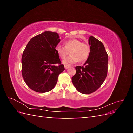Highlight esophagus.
Segmentation results:
<instances>
[{"label": "esophagus", "instance_id": "esophagus-1", "mask_svg": "<svg viewBox=\"0 0 133 133\" xmlns=\"http://www.w3.org/2000/svg\"><path fill=\"white\" fill-rule=\"evenodd\" d=\"M70 66V65H64V67H65V69H67L68 68H69Z\"/></svg>", "mask_w": 133, "mask_h": 133}]
</instances>
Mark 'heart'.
Instances as JSON below:
<instances>
[{
	"label": "heart",
	"mask_w": 133,
	"mask_h": 133,
	"mask_svg": "<svg viewBox=\"0 0 133 133\" xmlns=\"http://www.w3.org/2000/svg\"><path fill=\"white\" fill-rule=\"evenodd\" d=\"M55 50L61 59L65 58L69 51L70 55L63 62L64 64L68 65L78 60L79 62L85 61L89 56L90 48L87 43L74 39L66 41L64 43V46L57 45L55 48Z\"/></svg>",
	"instance_id": "obj_1"
}]
</instances>
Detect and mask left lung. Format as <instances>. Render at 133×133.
Masks as SVG:
<instances>
[{"label":"left lung","mask_w":133,"mask_h":133,"mask_svg":"<svg viewBox=\"0 0 133 133\" xmlns=\"http://www.w3.org/2000/svg\"><path fill=\"white\" fill-rule=\"evenodd\" d=\"M90 53L84 65L75 67L72 82L79 92L90 94L100 87L108 73V56L103 43L92 36L89 38Z\"/></svg>","instance_id":"8db88e82"}]
</instances>
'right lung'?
Listing matches in <instances>:
<instances>
[{"instance_id":"right-lung-1","label":"right lung","mask_w":133,"mask_h":133,"mask_svg":"<svg viewBox=\"0 0 133 133\" xmlns=\"http://www.w3.org/2000/svg\"><path fill=\"white\" fill-rule=\"evenodd\" d=\"M60 41L57 33L47 31L27 44L22 58V73L31 90L38 92L51 90L59 75L65 70L55 50Z\"/></svg>"}]
</instances>
